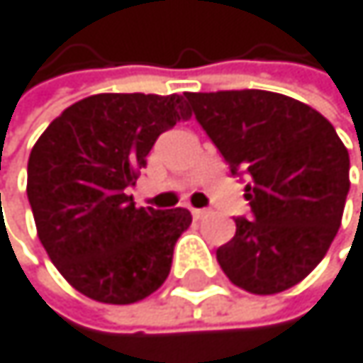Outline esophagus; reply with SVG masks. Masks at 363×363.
<instances>
[{
    "mask_svg": "<svg viewBox=\"0 0 363 363\" xmlns=\"http://www.w3.org/2000/svg\"><path fill=\"white\" fill-rule=\"evenodd\" d=\"M191 216H194V220H202V218L208 216V211H206V208H191Z\"/></svg>",
    "mask_w": 363,
    "mask_h": 363,
    "instance_id": "esophagus-1",
    "label": "esophagus"
}]
</instances>
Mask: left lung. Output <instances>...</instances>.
Masks as SVG:
<instances>
[{
    "instance_id": "obj_1",
    "label": "left lung",
    "mask_w": 363,
    "mask_h": 363,
    "mask_svg": "<svg viewBox=\"0 0 363 363\" xmlns=\"http://www.w3.org/2000/svg\"><path fill=\"white\" fill-rule=\"evenodd\" d=\"M185 100L230 174L246 178L250 216L235 218V237L218 248L220 268L252 294L294 287L340 228L348 150L318 111L281 93L242 89Z\"/></svg>"
}]
</instances>
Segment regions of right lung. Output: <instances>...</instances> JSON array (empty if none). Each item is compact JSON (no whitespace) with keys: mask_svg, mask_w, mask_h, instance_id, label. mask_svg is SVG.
<instances>
[{"mask_svg":"<svg viewBox=\"0 0 363 363\" xmlns=\"http://www.w3.org/2000/svg\"><path fill=\"white\" fill-rule=\"evenodd\" d=\"M189 115L183 95L100 93L65 108L38 137L28 200L40 244L80 294L130 305L165 283L191 213L137 208L128 189L159 135Z\"/></svg>","mask_w":363,"mask_h":363,"instance_id":"add662e5","label":"right lung"}]
</instances>
